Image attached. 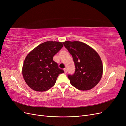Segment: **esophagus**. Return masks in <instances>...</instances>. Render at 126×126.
I'll use <instances>...</instances> for the list:
<instances>
[{
    "label": "esophagus",
    "instance_id": "34e87169",
    "mask_svg": "<svg viewBox=\"0 0 126 126\" xmlns=\"http://www.w3.org/2000/svg\"><path fill=\"white\" fill-rule=\"evenodd\" d=\"M63 70H64V73L65 74H66L67 72V69L66 68H64V69H63Z\"/></svg>",
    "mask_w": 126,
    "mask_h": 126
}]
</instances>
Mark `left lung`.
Here are the masks:
<instances>
[{"label":"left lung","mask_w":126,"mask_h":126,"mask_svg":"<svg viewBox=\"0 0 126 126\" xmlns=\"http://www.w3.org/2000/svg\"><path fill=\"white\" fill-rule=\"evenodd\" d=\"M64 46L71 55L75 66L73 75H68L71 84L81 90H88L96 86L103 72L99 55L88 45L78 41H66Z\"/></svg>","instance_id":"left-lung-1"}]
</instances>
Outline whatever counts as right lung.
Here are the masks:
<instances>
[{"label": "right lung", "mask_w": 126, "mask_h": 126, "mask_svg": "<svg viewBox=\"0 0 126 126\" xmlns=\"http://www.w3.org/2000/svg\"><path fill=\"white\" fill-rule=\"evenodd\" d=\"M63 47L62 43L49 41L37 46L27 56L22 73L25 82L32 89L45 91L55 84L64 71L58 67L53 57Z\"/></svg>", "instance_id": "add662e5"}]
</instances>
